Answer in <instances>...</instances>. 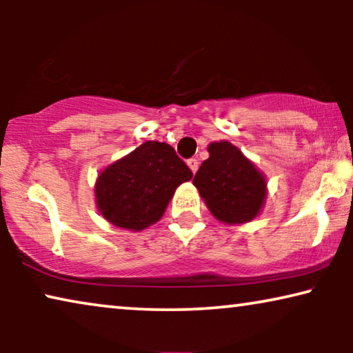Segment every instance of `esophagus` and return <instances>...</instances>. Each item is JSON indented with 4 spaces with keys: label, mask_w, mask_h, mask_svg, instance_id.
Returning <instances> with one entry per match:
<instances>
[{
    "label": "esophagus",
    "mask_w": 353,
    "mask_h": 353,
    "mask_svg": "<svg viewBox=\"0 0 353 353\" xmlns=\"http://www.w3.org/2000/svg\"><path fill=\"white\" fill-rule=\"evenodd\" d=\"M188 167L191 168L192 173H196L197 168H199V162H197V159H188Z\"/></svg>",
    "instance_id": "34e87169"
}]
</instances>
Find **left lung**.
Masks as SVG:
<instances>
[{
  "mask_svg": "<svg viewBox=\"0 0 353 353\" xmlns=\"http://www.w3.org/2000/svg\"><path fill=\"white\" fill-rule=\"evenodd\" d=\"M207 151L192 183L212 215L228 225L254 220L267 199L263 173L228 141L210 143Z\"/></svg>",
  "mask_w": 353,
  "mask_h": 353,
  "instance_id": "left-lung-1",
  "label": "left lung"
}]
</instances>
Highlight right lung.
Here are the masks:
<instances>
[{
	"label": "right lung",
	"mask_w": 353,
	"mask_h": 353,
	"mask_svg": "<svg viewBox=\"0 0 353 353\" xmlns=\"http://www.w3.org/2000/svg\"><path fill=\"white\" fill-rule=\"evenodd\" d=\"M191 178L170 144L146 141L99 173L96 205L109 223L141 231L161 220L176 188Z\"/></svg>",
	"instance_id": "obj_1"
}]
</instances>
